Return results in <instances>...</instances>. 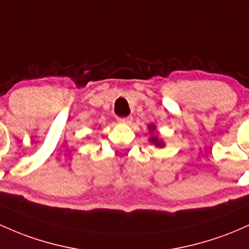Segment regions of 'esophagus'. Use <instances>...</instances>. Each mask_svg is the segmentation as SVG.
Here are the masks:
<instances>
[{
    "label": "esophagus",
    "mask_w": 249,
    "mask_h": 249,
    "mask_svg": "<svg viewBox=\"0 0 249 249\" xmlns=\"http://www.w3.org/2000/svg\"><path fill=\"white\" fill-rule=\"evenodd\" d=\"M119 123H123V124H131L132 123V116H127V117H120V118H117Z\"/></svg>",
    "instance_id": "1"
}]
</instances>
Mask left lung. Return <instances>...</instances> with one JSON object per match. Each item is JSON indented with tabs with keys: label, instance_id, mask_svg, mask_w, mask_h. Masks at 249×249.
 Instances as JSON below:
<instances>
[{
	"label": "left lung",
	"instance_id": "1",
	"mask_svg": "<svg viewBox=\"0 0 249 249\" xmlns=\"http://www.w3.org/2000/svg\"><path fill=\"white\" fill-rule=\"evenodd\" d=\"M150 129H155L154 125H150ZM150 141H151L154 144H156L157 146H163V143H162V142L158 141L157 137H151V138H150Z\"/></svg>",
	"mask_w": 249,
	"mask_h": 249
}]
</instances>
